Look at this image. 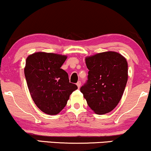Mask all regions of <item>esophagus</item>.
<instances>
[{
    "label": "esophagus",
    "mask_w": 151,
    "mask_h": 151,
    "mask_svg": "<svg viewBox=\"0 0 151 151\" xmlns=\"http://www.w3.org/2000/svg\"><path fill=\"white\" fill-rule=\"evenodd\" d=\"M77 86H78V88H80V86H81V81H78V82L77 83Z\"/></svg>",
    "instance_id": "esophagus-1"
}]
</instances>
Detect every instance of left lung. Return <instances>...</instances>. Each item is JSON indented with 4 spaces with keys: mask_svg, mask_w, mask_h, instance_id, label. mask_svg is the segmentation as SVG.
Listing matches in <instances>:
<instances>
[{
    "mask_svg": "<svg viewBox=\"0 0 151 151\" xmlns=\"http://www.w3.org/2000/svg\"><path fill=\"white\" fill-rule=\"evenodd\" d=\"M88 80L80 91L91 109L99 115L109 113L120 101L128 80L126 59L108 51L85 58Z\"/></svg>",
    "mask_w": 151,
    "mask_h": 151,
    "instance_id": "8db88e82",
    "label": "left lung"
}]
</instances>
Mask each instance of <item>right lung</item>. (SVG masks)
<instances>
[{"label":"right lung","mask_w":151,"mask_h":151,"mask_svg":"<svg viewBox=\"0 0 151 151\" xmlns=\"http://www.w3.org/2000/svg\"><path fill=\"white\" fill-rule=\"evenodd\" d=\"M66 55L38 52L26 59L24 69L27 87L36 106L48 115H56L65 108L70 94L77 89L61 69Z\"/></svg>","instance_id":"add662e5"}]
</instances>
